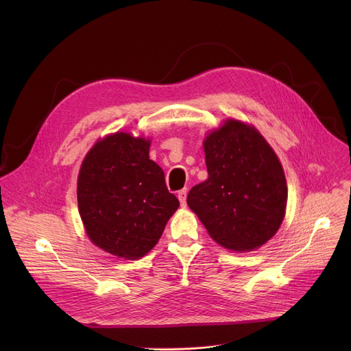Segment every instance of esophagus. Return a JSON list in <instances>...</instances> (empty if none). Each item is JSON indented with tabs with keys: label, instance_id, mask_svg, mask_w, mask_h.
<instances>
[{
	"label": "esophagus",
	"instance_id": "1",
	"mask_svg": "<svg viewBox=\"0 0 351 351\" xmlns=\"http://www.w3.org/2000/svg\"><path fill=\"white\" fill-rule=\"evenodd\" d=\"M186 195H188V189L185 188V189H182V191H179L178 192V199H179V202H180V205L185 208L186 206Z\"/></svg>",
	"mask_w": 351,
	"mask_h": 351
}]
</instances>
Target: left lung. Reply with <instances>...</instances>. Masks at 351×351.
Listing matches in <instances>:
<instances>
[{"label": "left lung", "mask_w": 351, "mask_h": 351, "mask_svg": "<svg viewBox=\"0 0 351 351\" xmlns=\"http://www.w3.org/2000/svg\"><path fill=\"white\" fill-rule=\"evenodd\" d=\"M204 147L209 178L191 189L189 208L223 247H261L280 228L287 204L278 156L253 126L234 119L212 132Z\"/></svg>", "instance_id": "obj_1"}]
</instances>
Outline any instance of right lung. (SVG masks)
<instances>
[{
  "label": "right lung",
  "mask_w": 351,
  "mask_h": 351,
  "mask_svg": "<svg viewBox=\"0 0 351 351\" xmlns=\"http://www.w3.org/2000/svg\"><path fill=\"white\" fill-rule=\"evenodd\" d=\"M151 142L117 132L95 143L78 176V209L98 247L139 259L159 241L179 208L165 173L149 159Z\"/></svg>",
  "instance_id": "obj_1"
}]
</instances>
